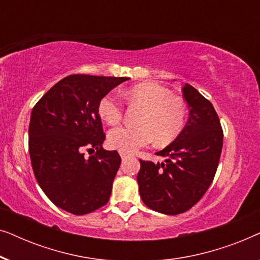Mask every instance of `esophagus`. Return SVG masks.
Masks as SVG:
<instances>
[{
	"instance_id": "obj_1",
	"label": "esophagus",
	"mask_w": 260,
	"mask_h": 260,
	"mask_svg": "<svg viewBox=\"0 0 260 260\" xmlns=\"http://www.w3.org/2000/svg\"><path fill=\"white\" fill-rule=\"evenodd\" d=\"M119 154H120V157H122V159H126L127 157H129V155H127L126 152H122V151H120Z\"/></svg>"
}]
</instances>
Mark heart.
I'll return each mask as SVG.
<instances>
[{"instance_id":"b5f03b06","label":"heart","mask_w":260,"mask_h":260,"mask_svg":"<svg viewBox=\"0 0 260 260\" xmlns=\"http://www.w3.org/2000/svg\"><path fill=\"white\" fill-rule=\"evenodd\" d=\"M126 99L143 106L137 126H119L110 131L109 145L116 150L131 154L147 147L156 138L158 144H167L179 136L187 118V106L182 99L156 83L135 85L124 92ZM101 118L109 125L119 123L123 104L115 93H108L98 104Z\"/></svg>"}]
</instances>
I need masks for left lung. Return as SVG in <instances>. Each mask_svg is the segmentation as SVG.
I'll return each mask as SVG.
<instances>
[{
    "mask_svg": "<svg viewBox=\"0 0 260 260\" xmlns=\"http://www.w3.org/2000/svg\"><path fill=\"white\" fill-rule=\"evenodd\" d=\"M189 117L179 136L157 156L165 162L141 161L137 175L142 201L149 208L176 215L193 207L211 186L218 168L223 135L212 103L184 84Z\"/></svg>",
    "mask_w": 260,
    "mask_h": 260,
    "instance_id": "1",
    "label": "left lung"
}]
</instances>
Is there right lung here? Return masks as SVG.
Here are the masks:
<instances>
[{"mask_svg":"<svg viewBox=\"0 0 260 260\" xmlns=\"http://www.w3.org/2000/svg\"><path fill=\"white\" fill-rule=\"evenodd\" d=\"M127 78L73 74L56 83L31 110L29 155L34 175L55 206L76 215L108 204L120 165L104 150L101 99ZM84 147L95 154L85 159Z\"/></svg>","mask_w":260,"mask_h":260,"instance_id":"right-lung-1","label":"right lung"}]
</instances>
